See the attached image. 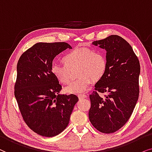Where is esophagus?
Masks as SVG:
<instances>
[{
  "label": "esophagus",
  "instance_id": "1",
  "mask_svg": "<svg viewBox=\"0 0 152 152\" xmlns=\"http://www.w3.org/2000/svg\"><path fill=\"white\" fill-rule=\"evenodd\" d=\"M86 97H87V95H86V94H79V95H78V98H79L80 99L86 98Z\"/></svg>",
  "mask_w": 152,
  "mask_h": 152
}]
</instances>
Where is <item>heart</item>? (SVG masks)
Here are the masks:
<instances>
[{"label": "heart", "instance_id": "heart-1", "mask_svg": "<svg viewBox=\"0 0 152 152\" xmlns=\"http://www.w3.org/2000/svg\"><path fill=\"white\" fill-rule=\"evenodd\" d=\"M61 61L64 65L52 64L50 72L60 83L68 85L72 80L70 70L76 68L78 78L66 88V92L74 94L86 92L92 80L98 82L104 77L108 66L104 53L90 48H75L64 53Z\"/></svg>", "mask_w": 152, "mask_h": 152}]
</instances>
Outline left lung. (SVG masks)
<instances>
[{
	"mask_svg": "<svg viewBox=\"0 0 152 152\" xmlns=\"http://www.w3.org/2000/svg\"><path fill=\"white\" fill-rule=\"evenodd\" d=\"M92 44L106 50L108 66L90 95L89 119L100 132L114 133L126 124L136 105L140 66L131 46L120 36L113 35ZM99 93L107 95L102 97Z\"/></svg>",
	"mask_w": 152,
	"mask_h": 152,
	"instance_id": "obj_1",
	"label": "left lung"
}]
</instances>
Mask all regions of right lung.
Wrapping results in <instances>:
<instances>
[{"mask_svg":"<svg viewBox=\"0 0 152 152\" xmlns=\"http://www.w3.org/2000/svg\"><path fill=\"white\" fill-rule=\"evenodd\" d=\"M72 48L66 42H39L23 53L18 61L15 96L23 120L34 132L56 136L68 126L78 98L60 94L62 86L50 72L53 60Z\"/></svg>","mask_w":152,"mask_h":152,"instance_id":"obj_1","label":"right lung"}]
</instances>
